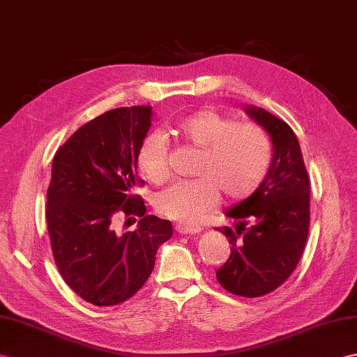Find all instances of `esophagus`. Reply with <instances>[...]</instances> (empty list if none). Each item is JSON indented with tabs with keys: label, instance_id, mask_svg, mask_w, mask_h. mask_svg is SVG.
Here are the masks:
<instances>
[{
	"label": "esophagus",
	"instance_id": "esophagus-1",
	"mask_svg": "<svg viewBox=\"0 0 357 357\" xmlns=\"http://www.w3.org/2000/svg\"><path fill=\"white\" fill-rule=\"evenodd\" d=\"M176 231L179 234H184V236H193L201 233L202 228L201 227H196V225H176Z\"/></svg>",
	"mask_w": 357,
	"mask_h": 357
}]
</instances>
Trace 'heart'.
I'll list each match as a JSON object with an SVG mask.
<instances>
[{"label":"heart","mask_w":357,"mask_h":357,"mask_svg":"<svg viewBox=\"0 0 357 357\" xmlns=\"http://www.w3.org/2000/svg\"><path fill=\"white\" fill-rule=\"evenodd\" d=\"M175 130L201 151L193 167L197 178L178 181L155 195L153 205L162 216L193 225L216 204L219 192L229 201H243L266 181L273 146L259 124L238 123L216 111L202 109L176 120ZM137 164L141 175L153 184L167 179L170 169L165 138L151 134L141 141Z\"/></svg>","instance_id":"1"}]
</instances>
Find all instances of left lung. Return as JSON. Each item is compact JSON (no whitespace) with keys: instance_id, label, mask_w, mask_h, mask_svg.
<instances>
[{"instance_id":"1","label":"left lung","mask_w":357,"mask_h":357,"mask_svg":"<svg viewBox=\"0 0 357 357\" xmlns=\"http://www.w3.org/2000/svg\"><path fill=\"white\" fill-rule=\"evenodd\" d=\"M245 111L269 134L273 160L263 185L225 211L238 223L236 231L219 229L233 246L216 277L225 291L257 298L283 284L301 259L310 225V181L291 126L261 107Z\"/></svg>"}]
</instances>
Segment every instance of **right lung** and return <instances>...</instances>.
<instances>
[{
	"label": "right lung",
	"instance_id": "obj_1",
	"mask_svg": "<svg viewBox=\"0 0 357 357\" xmlns=\"http://www.w3.org/2000/svg\"><path fill=\"white\" fill-rule=\"evenodd\" d=\"M151 124V106L107 111L74 132L53 160L45 218L56 266L74 292L98 307L134 296L173 233L169 220L146 216L143 199L132 196L141 182L137 152ZM120 211L142 218L135 231L114 233Z\"/></svg>",
	"mask_w": 357,
	"mask_h": 357
}]
</instances>
